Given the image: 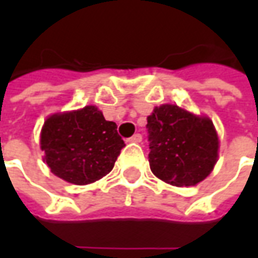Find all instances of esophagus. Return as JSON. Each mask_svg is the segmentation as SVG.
<instances>
[{
    "label": "esophagus",
    "instance_id": "1",
    "mask_svg": "<svg viewBox=\"0 0 258 258\" xmlns=\"http://www.w3.org/2000/svg\"><path fill=\"white\" fill-rule=\"evenodd\" d=\"M127 141H128V142H137V144H138V142H141V141H142V135L134 134L133 137H131V138H128Z\"/></svg>",
    "mask_w": 258,
    "mask_h": 258
}]
</instances>
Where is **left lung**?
<instances>
[{"mask_svg":"<svg viewBox=\"0 0 258 258\" xmlns=\"http://www.w3.org/2000/svg\"><path fill=\"white\" fill-rule=\"evenodd\" d=\"M149 164L167 184L192 186L211 173L218 157V137L213 121L177 105L155 107L148 116Z\"/></svg>","mask_w":258,"mask_h":258,"instance_id":"1","label":"left lung"}]
</instances>
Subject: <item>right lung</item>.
Masks as SVG:
<instances>
[{
    "mask_svg": "<svg viewBox=\"0 0 258 258\" xmlns=\"http://www.w3.org/2000/svg\"><path fill=\"white\" fill-rule=\"evenodd\" d=\"M40 142L51 171L76 185L95 182L110 173L125 146L116 123L105 120L95 106L49 116Z\"/></svg>",
    "mask_w": 258,
    "mask_h": 258,
    "instance_id": "1",
    "label": "right lung"
}]
</instances>
